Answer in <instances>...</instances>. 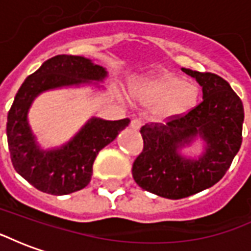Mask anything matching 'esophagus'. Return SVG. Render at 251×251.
Masks as SVG:
<instances>
[{
  "instance_id": "1",
  "label": "esophagus",
  "mask_w": 251,
  "mask_h": 251,
  "mask_svg": "<svg viewBox=\"0 0 251 251\" xmlns=\"http://www.w3.org/2000/svg\"><path fill=\"white\" fill-rule=\"evenodd\" d=\"M141 125H142L141 120H137V118L130 122V127L133 129V130H138V129L141 127Z\"/></svg>"
}]
</instances>
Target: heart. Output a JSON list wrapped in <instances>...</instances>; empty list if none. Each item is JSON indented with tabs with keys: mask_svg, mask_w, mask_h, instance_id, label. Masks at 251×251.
Wrapping results in <instances>:
<instances>
[{
	"mask_svg": "<svg viewBox=\"0 0 251 251\" xmlns=\"http://www.w3.org/2000/svg\"><path fill=\"white\" fill-rule=\"evenodd\" d=\"M199 87L174 74L164 72L148 77L134 87V97L145 104H154V114L161 120L185 115L199 102Z\"/></svg>",
	"mask_w": 251,
	"mask_h": 251,
	"instance_id": "heart-1",
	"label": "heart"
}]
</instances>
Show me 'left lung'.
I'll list each match as a JSON object with an SVG mask.
<instances>
[{
	"label": "left lung",
	"mask_w": 251,
	"mask_h": 251,
	"mask_svg": "<svg viewBox=\"0 0 251 251\" xmlns=\"http://www.w3.org/2000/svg\"><path fill=\"white\" fill-rule=\"evenodd\" d=\"M181 71L201 86L203 102L167 124L141 127L144 149L133 163V179L142 189L167 199H183L216 184L242 144V100L230 84L211 72ZM196 139L205 142L196 159L179 151Z\"/></svg>",
	"instance_id": "left-lung-1"
}]
</instances>
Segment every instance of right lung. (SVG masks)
I'll return each instance as SVG.
<instances>
[{
    "label": "right lung",
    "mask_w": 251,
    "mask_h": 251,
    "mask_svg": "<svg viewBox=\"0 0 251 251\" xmlns=\"http://www.w3.org/2000/svg\"><path fill=\"white\" fill-rule=\"evenodd\" d=\"M107 71L83 56L57 55L25 79L8 113L6 136L14 169L41 192L67 195L84 188L91 180L93 164L100 149L114 141L130 120L106 121L93 117L64 145L43 149L28 122V111L37 95L48 90L95 86Z\"/></svg>",
    "instance_id": "obj_1"
}]
</instances>
